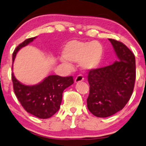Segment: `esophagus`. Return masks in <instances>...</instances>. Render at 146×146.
<instances>
[{
	"instance_id": "1",
	"label": "esophagus",
	"mask_w": 146,
	"mask_h": 146,
	"mask_svg": "<svg viewBox=\"0 0 146 146\" xmlns=\"http://www.w3.org/2000/svg\"><path fill=\"white\" fill-rule=\"evenodd\" d=\"M82 80H84L83 76H82V75H78L77 77L76 78V79H75V82H76V83H78V82H81V81Z\"/></svg>"
}]
</instances>
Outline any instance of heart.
Returning <instances> with one entry per match:
<instances>
[{
    "label": "heart",
    "instance_id": "obj_1",
    "mask_svg": "<svg viewBox=\"0 0 146 146\" xmlns=\"http://www.w3.org/2000/svg\"><path fill=\"white\" fill-rule=\"evenodd\" d=\"M103 54L102 45L97 41H69L64 46L62 52L64 59L74 62L80 61L82 66L88 70L96 68L100 65Z\"/></svg>",
    "mask_w": 146,
    "mask_h": 146
}]
</instances>
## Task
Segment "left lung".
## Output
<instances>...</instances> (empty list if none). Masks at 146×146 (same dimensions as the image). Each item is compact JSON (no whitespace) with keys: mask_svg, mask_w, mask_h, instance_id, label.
Returning <instances> with one entry per match:
<instances>
[{"mask_svg":"<svg viewBox=\"0 0 146 146\" xmlns=\"http://www.w3.org/2000/svg\"><path fill=\"white\" fill-rule=\"evenodd\" d=\"M117 60L111 65L89 71L90 94L87 108L94 115L107 117L125 106L131 98L136 80V61L125 44L108 39Z\"/></svg>","mask_w":146,"mask_h":146,"instance_id":"1","label":"left lung"}]
</instances>
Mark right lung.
<instances>
[{"label":"right lung","instance_id":"obj_1","mask_svg":"<svg viewBox=\"0 0 146 146\" xmlns=\"http://www.w3.org/2000/svg\"><path fill=\"white\" fill-rule=\"evenodd\" d=\"M36 37L28 38L19 44L12 54V67L17 53L31 42ZM14 92L23 108L30 114L47 119L54 115L60 108L62 94L66 88L73 84V76L61 77L52 75L35 85H25L12 73Z\"/></svg>","mask_w":146,"mask_h":146}]
</instances>
